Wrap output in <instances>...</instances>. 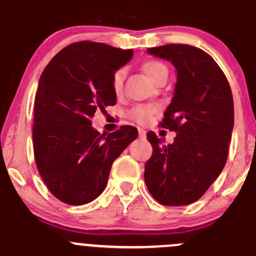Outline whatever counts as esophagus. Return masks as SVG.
Returning <instances> with one entry per match:
<instances>
[{
  "mask_svg": "<svg viewBox=\"0 0 256 256\" xmlns=\"http://www.w3.org/2000/svg\"><path fill=\"white\" fill-rule=\"evenodd\" d=\"M138 132H139V136L140 138H146V131L144 130V128H138Z\"/></svg>",
  "mask_w": 256,
  "mask_h": 256,
  "instance_id": "esophagus-1",
  "label": "esophagus"
}]
</instances>
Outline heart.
I'll use <instances>...</instances> for the list:
<instances>
[{
	"mask_svg": "<svg viewBox=\"0 0 256 256\" xmlns=\"http://www.w3.org/2000/svg\"><path fill=\"white\" fill-rule=\"evenodd\" d=\"M143 72L146 73V77L152 82L157 84L160 80L168 77V70L164 63L158 60H146L144 62L143 66ZM124 80H125V70H116L112 78V88L114 91L116 95L122 94V88H124ZM157 112V108L153 106H136L132 110H128V116L131 120L136 121L138 124H146L152 118L153 116Z\"/></svg>",
	"mask_w": 256,
	"mask_h": 256,
	"instance_id": "obj_1",
	"label": "heart"
}]
</instances>
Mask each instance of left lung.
<instances>
[{
  "label": "left lung",
  "instance_id": "8db88e82",
  "mask_svg": "<svg viewBox=\"0 0 256 256\" xmlns=\"http://www.w3.org/2000/svg\"><path fill=\"white\" fill-rule=\"evenodd\" d=\"M176 68V85L160 126L175 131L174 143L161 146L150 131L153 146L144 180L156 201L184 206L205 194L223 170L232 136L234 110L230 86L216 62L190 45L148 48Z\"/></svg>",
  "mask_w": 256,
  "mask_h": 256
}]
</instances>
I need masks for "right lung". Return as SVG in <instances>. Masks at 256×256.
Returning a JSON list of instances; mask_svg holds the SVG:
<instances>
[{
    "mask_svg": "<svg viewBox=\"0 0 256 256\" xmlns=\"http://www.w3.org/2000/svg\"><path fill=\"white\" fill-rule=\"evenodd\" d=\"M132 54L100 42H74L59 51L40 77L32 130L36 165L48 190L64 204L96 198L113 161L136 139L138 130L130 125L108 135L91 126L96 110L117 102L113 74Z\"/></svg>",
    "mask_w": 256,
    "mask_h": 256,
    "instance_id": "add662e5",
    "label": "right lung"
}]
</instances>
